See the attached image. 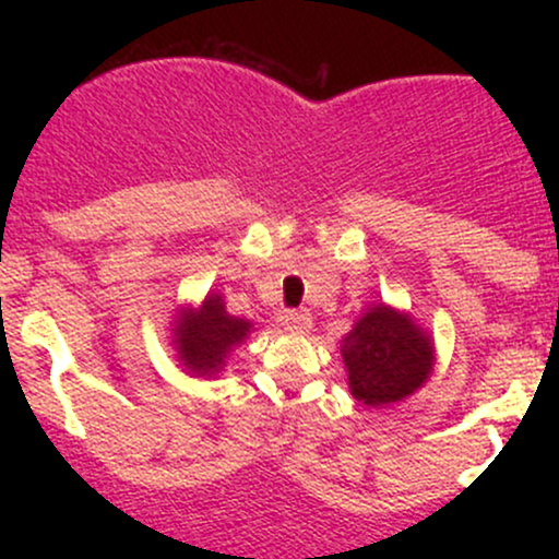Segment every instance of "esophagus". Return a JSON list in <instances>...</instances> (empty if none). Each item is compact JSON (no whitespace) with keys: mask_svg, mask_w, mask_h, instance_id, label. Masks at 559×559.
I'll return each instance as SVG.
<instances>
[{"mask_svg":"<svg viewBox=\"0 0 559 559\" xmlns=\"http://www.w3.org/2000/svg\"><path fill=\"white\" fill-rule=\"evenodd\" d=\"M281 323H284V329L292 333H307L312 329V318L307 310H286L284 316H281Z\"/></svg>","mask_w":559,"mask_h":559,"instance_id":"34e87169","label":"esophagus"}]
</instances>
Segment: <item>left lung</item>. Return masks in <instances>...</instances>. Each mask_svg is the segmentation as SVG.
Segmentation results:
<instances>
[{
    "label": "left lung",
    "instance_id": "8db88e82",
    "mask_svg": "<svg viewBox=\"0 0 559 559\" xmlns=\"http://www.w3.org/2000/svg\"><path fill=\"white\" fill-rule=\"evenodd\" d=\"M349 389L357 402L391 404L426 383L433 368V344L402 312L376 307L352 329L342 346Z\"/></svg>",
    "mask_w": 559,
    "mask_h": 559
}]
</instances>
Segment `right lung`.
<instances>
[{"label":"right lung","instance_id":"right-lung-1","mask_svg":"<svg viewBox=\"0 0 559 559\" xmlns=\"http://www.w3.org/2000/svg\"><path fill=\"white\" fill-rule=\"evenodd\" d=\"M249 333V323L241 318L228 316L221 297H207L199 310H189L181 316L176 329L178 355L183 365L199 376L215 373L221 368L230 346L241 344Z\"/></svg>","mask_w":559,"mask_h":559}]
</instances>
